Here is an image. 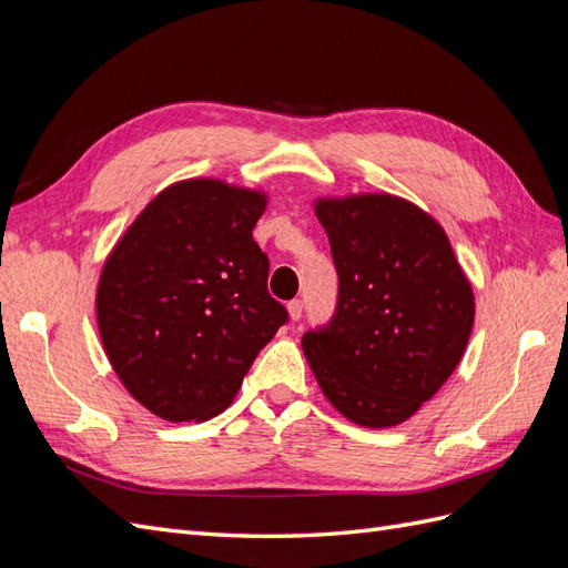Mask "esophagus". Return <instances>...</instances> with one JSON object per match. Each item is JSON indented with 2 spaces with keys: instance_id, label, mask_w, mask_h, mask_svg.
Returning <instances> with one entry per match:
<instances>
[{
  "instance_id": "34e87169",
  "label": "esophagus",
  "mask_w": 568,
  "mask_h": 568,
  "mask_svg": "<svg viewBox=\"0 0 568 568\" xmlns=\"http://www.w3.org/2000/svg\"><path fill=\"white\" fill-rule=\"evenodd\" d=\"M288 317L294 322H298L303 317V301L301 298H294L288 303Z\"/></svg>"
}]
</instances>
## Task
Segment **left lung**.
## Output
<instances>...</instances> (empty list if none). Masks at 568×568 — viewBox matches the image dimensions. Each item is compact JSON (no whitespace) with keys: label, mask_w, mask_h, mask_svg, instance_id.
Returning <instances> with one entry per match:
<instances>
[{"label":"left lung","mask_w":568,"mask_h":568,"mask_svg":"<svg viewBox=\"0 0 568 568\" xmlns=\"http://www.w3.org/2000/svg\"><path fill=\"white\" fill-rule=\"evenodd\" d=\"M338 296L332 320L303 334L322 393L343 417L386 428L434 398L462 359L474 294L448 236L388 194L322 199Z\"/></svg>","instance_id":"1"}]
</instances>
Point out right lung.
Masks as SVG:
<instances>
[{
	"label": "right lung",
	"instance_id": "right-lung-1",
	"mask_svg": "<svg viewBox=\"0 0 568 568\" xmlns=\"http://www.w3.org/2000/svg\"><path fill=\"white\" fill-rule=\"evenodd\" d=\"M265 196L184 180L153 199L101 270L97 322L118 379L153 415L203 422L225 409L286 324L253 242Z\"/></svg>",
	"mask_w": 568,
	"mask_h": 568
}]
</instances>
